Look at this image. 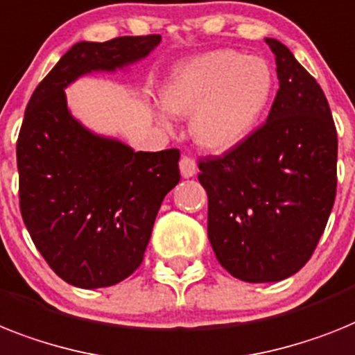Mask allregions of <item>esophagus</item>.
<instances>
[{"instance_id":"1","label":"esophagus","mask_w":355,"mask_h":355,"mask_svg":"<svg viewBox=\"0 0 355 355\" xmlns=\"http://www.w3.org/2000/svg\"><path fill=\"white\" fill-rule=\"evenodd\" d=\"M180 168L183 178H192V175L196 174V171H198V165H196L194 157L183 156L180 161Z\"/></svg>"}]
</instances>
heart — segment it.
Listing matches in <instances>:
<instances>
[{
	"instance_id": "b5f03b06",
	"label": "heart",
	"mask_w": 355,
	"mask_h": 355,
	"mask_svg": "<svg viewBox=\"0 0 355 355\" xmlns=\"http://www.w3.org/2000/svg\"><path fill=\"white\" fill-rule=\"evenodd\" d=\"M274 94V72L259 55L232 49L207 52L178 65L163 90L171 112L192 118V136L212 152L247 139Z\"/></svg>"
}]
</instances>
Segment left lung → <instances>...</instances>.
<instances>
[{"label": "left lung", "instance_id": "8db88e82", "mask_svg": "<svg viewBox=\"0 0 355 355\" xmlns=\"http://www.w3.org/2000/svg\"><path fill=\"white\" fill-rule=\"evenodd\" d=\"M265 41L279 79L268 118L239 145L198 163L214 254L248 283L281 281L306 265L338 187V132L324 92L283 43Z\"/></svg>", "mask_w": 355, "mask_h": 355}]
</instances>
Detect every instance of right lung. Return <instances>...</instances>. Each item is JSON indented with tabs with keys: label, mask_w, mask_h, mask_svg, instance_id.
<instances>
[{
	"label": "right lung",
	"mask_w": 355,
	"mask_h": 355,
	"mask_svg": "<svg viewBox=\"0 0 355 355\" xmlns=\"http://www.w3.org/2000/svg\"><path fill=\"white\" fill-rule=\"evenodd\" d=\"M157 34L81 41L36 87L16 156L19 210L52 270L79 288L112 286L141 265L161 201L180 183V150L134 152L94 136L67 108L65 87L145 58Z\"/></svg>",
	"instance_id": "1"
}]
</instances>
